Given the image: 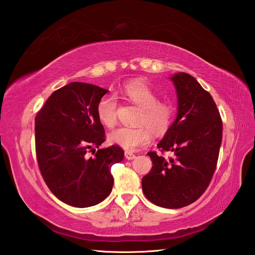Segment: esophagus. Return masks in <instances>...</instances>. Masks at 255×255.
Masks as SVG:
<instances>
[{
    "label": "esophagus",
    "instance_id": "1",
    "mask_svg": "<svg viewBox=\"0 0 255 255\" xmlns=\"http://www.w3.org/2000/svg\"><path fill=\"white\" fill-rule=\"evenodd\" d=\"M125 157H126V159H128V160H132V159H134L135 158V155L134 154H132L131 151H125Z\"/></svg>",
    "mask_w": 255,
    "mask_h": 255
}]
</instances>
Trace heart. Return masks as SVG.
<instances>
[{"instance_id":"obj_1","label":"heart","mask_w":255,"mask_h":255,"mask_svg":"<svg viewBox=\"0 0 255 255\" xmlns=\"http://www.w3.org/2000/svg\"><path fill=\"white\" fill-rule=\"evenodd\" d=\"M122 96L129 103L140 108L134 128L121 127L109 134V141L127 151L139 150L150 143L151 132L163 134L168 131L173 120L174 109L168 101H160L155 91L142 81H132L124 85ZM118 98L114 94H107L97 104L96 112L99 122L107 128L116 124ZM150 128L148 129V128Z\"/></svg>"}]
</instances>
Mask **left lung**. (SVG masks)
I'll list each match as a JSON object with an SVG mask.
<instances>
[{
  "mask_svg": "<svg viewBox=\"0 0 255 255\" xmlns=\"http://www.w3.org/2000/svg\"><path fill=\"white\" fill-rule=\"evenodd\" d=\"M170 79L177 116L157 147L173 157L147 152L154 165L142 178V189L155 205L173 209L195 202L208 187L219 157L222 121L213 97L195 78L178 72Z\"/></svg>",
  "mask_w": 255,
  "mask_h": 255,
  "instance_id": "8db88e82",
  "label": "left lung"
}]
</instances>
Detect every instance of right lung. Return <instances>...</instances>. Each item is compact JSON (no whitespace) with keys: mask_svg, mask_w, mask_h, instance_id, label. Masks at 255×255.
Here are the masks:
<instances>
[{"mask_svg":"<svg viewBox=\"0 0 255 255\" xmlns=\"http://www.w3.org/2000/svg\"><path fill=\"white\" fill-rule=\"evenodd\" d=\"M108 90L70 82L51 94L35 118L36 157L43 180L57 199L75 207H90L111 193V166L124 159L112 145L96 151L105 139L96 108ZM96 156L87 158L86 152Z\"/></svg>","mask_w":255,"mask_h":255,"instance_id":"right-lung-1","label":"right lung"}]
</instances>
